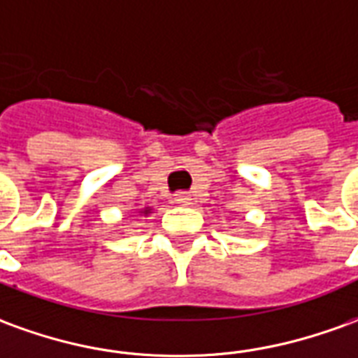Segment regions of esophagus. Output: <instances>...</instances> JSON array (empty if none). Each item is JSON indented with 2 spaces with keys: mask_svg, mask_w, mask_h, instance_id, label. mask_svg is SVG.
<instances>
[{
  "mask_svg": "<svg viewBox=\"0 0 358 358\" xmlns=\"http://www.w3.org/2000/svg\"><path fill=\"white\" fill-rule=\"evenodd\" d=\"M174 201L180 205H189L192 203V197L187 196V194H182V192H180V194H176V196H174Z\"/></svg>",
  "mask_w": 358,
  "mask_h": 358,
  "instance_id": "1",
  "label": "esophagus"
}]
</instances>
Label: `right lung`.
I'll return each mask as SVG.
<instances>
[{
	"label": "right lung",
	"mask_w": 358,
	"mask_h": 358,
	"mask_svg": "<svg viewBox=\"0 0 358 358\" xmlns=\"http://www.w3.org/2000/svg\"><path fill=\"white\" fill-rule=\"evenodd\" d=\"M143 213H149V209H145V211H143Z\"/></svg>",
	"instance_id": "obj_1"
}]
</instances>
